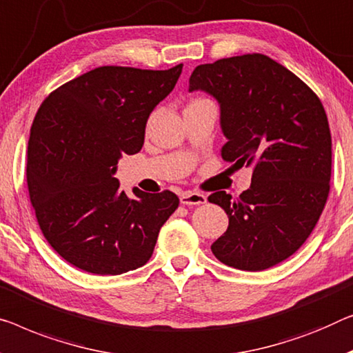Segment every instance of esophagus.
<instances>
[{"label": "esophagus", "instance_id": "esophagus-1", "mask_svg": "<svg viewBox=\"0 0 353 353\" xmlns=\"http://www.w3.org/2000/svg\"><path fill=\"white\" fill-rule=\"evenodd\" d=\"M208 201L206 194L199 192H183L181 193V203L183 206H199V204H204Z\"/></svg>", "mask_w": 353, "mask_h": 353}]
</instances>
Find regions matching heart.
I'll use <instances>...</instances> for the list:
<instances>
[{"mask_svg": "<svg viewBox=\"0 0 353 353\" xmlns=\"http://www.w3.org/2000/svg\"><path fill=\"white\" fill-rule=\"evenodd\" d=\"M196 101H201V99H196Z\"/></svg>", "mask_w": 353, "mask_h": 353, "instance_id": "heart-1", "label": "heart"}]
</instances>
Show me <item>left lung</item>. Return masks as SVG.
<instances>
[{
	"label": "left lung",
	"mask_w": 353,
	"mask_h": 353,
	"mask_svg": "<svg viewBox=\"0 0 353 353\" xmlns=\"http://www.w3.org/2000/svg\"><path fill=\"white\" fill-rule=\"evenodd\" d=\"M188 90L206 92L220 104L222 159L254 168L250 188L238 198L209 196L230 219L210 250L243 271L287 260L312 233L330 193L331 133L322 101L261 54L196 66Z\"/></svg>",
	"instance_id": "left-lung-1"
}]
</instances>
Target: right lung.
Segmentation results:
<instances>
[{
    "label": "right lung",
    "mask_w": 353,
    "mask_h": 353,
    "mask_svg": "<svg viewBox=\"0 0 353 353\" xmlns=\"http://www.w3.org/2000/svg\"><path fill=\"white\" fill-rule=\"evenodd\" d=\"M182 63L152 71L99 66L63 83L36 112L26 182L39 228L57 254L79 270L115 276L145 265L176 193L134 198L114 177L123 155L143 149L145 123L172 92Z\"/></svg>",
    "instance_id": "right-lung-1"
}]
</instances>
